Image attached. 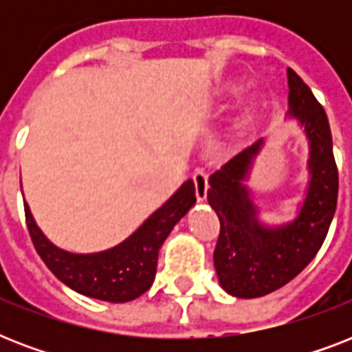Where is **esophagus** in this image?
<instances>
[{"mask_svg": "<svg viewBox=\"0 0 352 352\" xmlns=\"http://www.w3.org/2000/svg\"><path fill=\"white\" fill-rule=\"evenodd\" d=\"M193 182H195V195L199 203H203L208 193V175L204 170H195L193 173Z\"/></svg>", "mask_w": 352, "mask_h": 352, "instance_id": "obj_1", "label": "esophagus"}]
</instances>
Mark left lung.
Returning a JSON list of instances; mask_svg holds the SVG:
<instances>
[{
    "mask_svg": "<svg viewBox=\"0 0 352 352\" xmlns=\"http://www.w3.org/2000/svg\"><path fill=\"white\" fill-rule=\"evenodd\" d=\"M289 117L309 140V184L294 219L265 225L257 219L252 190L245 182L265 138L235 155L210 175L208 203L221 221L214 252L219 285L235 298H261L298 276L314 259L327 237L338 201V170L325 109L309 85L287 69Z\"/></svg>",
    "mask_w": 352,
    "mask_h": 352,
    "instance_id": "obj_1",
    "label": "left lung"
}]
</instances>
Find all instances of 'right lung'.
I'll return each mask as SVG.
<instances>
[{
  "mask_svg": "<svg viewBox=\"0 0 352 352\" xmlns=\"http://www.w3.org/2000/svg\"><path fill=\"white\" fill-rule=\"evenodd\" d=\"M195 201V186L192 179H188L129 237L107 250L93 254H74L52 245L36 225L27 201L23 204L36 252L62 283L87 298L126 303L137 300L153 285L160 246Z\"/></svg>",
  "mask_w": 352,
  "mask_h": 352,
  "instance_id": "right-lung-1",
  "label": "right lung"
}]
</instances>
